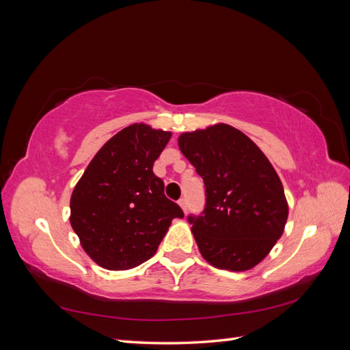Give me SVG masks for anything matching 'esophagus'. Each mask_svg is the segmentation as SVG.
<instances>
[{"label": "esophagus", "instance_id": "34e87169", "mask_svg": "<svg viewBox=\"0 0 350 350\" xmlns=\"http://www.w3.org/2000/svg\"><path fill=\"white\" fill-rule=\"evenodd\" d=\"M178 206L182 207L183 212H186V208H188V202H186V198H185V197L178 200Z\"/></svg>", "mask_w": 350, "mask_h": 350}]
</instances>
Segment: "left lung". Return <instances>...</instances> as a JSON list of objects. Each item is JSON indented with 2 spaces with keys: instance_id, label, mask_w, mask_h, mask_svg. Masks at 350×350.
<instances>
[{
  "instance_id": "8db88e82",
  "label": "left lung",
  "mask_w": 350,
  "mask_h": 350,
  "mask_svg": "<svg viewBox=\"0 0 350 350\" xmlns=\"http://www.w3.org/2000/svg\"><path fill=\"white\" fill-rule=\"evenodd\" d=\"M178 149L206 185L202 216H189L206 261L246 271L270 254L288 221L283 185L264 152L226 124L178 135Z\"/></svg>"
}]
</instances>
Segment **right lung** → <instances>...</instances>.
Masks as SVG:
<instances>
[{
    "label": "right lung",
    "instance_id": "obj_1",
    "mask_svg": "<svg viewBox=\"0 0 350 350\" xmlns=\"http://www.w3.org/2000/svg\"><path fill=\"white\" fill-rule=\"evenodd\" d=\"M172 133L133 124L113 135L89 162L70 200V224L83 250L105 270L148 261L182 208L153 174Z\"/></svg>",
    "mask_w": 350,
    "mask_h": 350
}]
</instances>
